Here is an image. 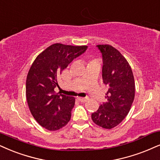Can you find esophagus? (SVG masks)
Wrapping results in <instances>:
<instances>
[{"label":"esophagus","instance_id":"obj_1","mask_svg":"<svg viewBox=\"0 0 160 160\" xmlns=\"http://www.w3.org/2000/svg\"><path fill=\"white\" fill-rule=\"evenodd\" d=\"M77 99H78L80 102H82V103H84V102H85L88 101V98H86L78 97V98H77Z\"/></svg>","mask_w":160,"mask_h":160}]
</instances>
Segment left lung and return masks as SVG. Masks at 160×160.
<instances>
[{
	"instance_id": "1",
	"label": "left lung",
	"mask_w": 160,
	"mask_h": 160,
	"mask_svg": "<svg viewBox=\"0 0 160 160\" xmlns=\"http://www.w3.org/2000/svg\"><path fill=\"white\" fill-rule=\"evenodd\" d=\"M103 59L102 78L108 86L107 102L92 113L93 122L105 129H111L125 118L131 110L135 96L133 72L126 58L113 47L97 45Z\"/></svg>"
}]
</instances>
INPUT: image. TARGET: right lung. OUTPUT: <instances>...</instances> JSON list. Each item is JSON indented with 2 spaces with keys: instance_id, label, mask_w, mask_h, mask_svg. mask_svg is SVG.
<instances>
[{
  "instance_id": "right-lung-1",
  "label": "right lung",
  "mask_w": 160,
  "mask_h": 160,
  "mask_svg": "<svg viewBox=\"0 0 160 160\" xmlns=\"http://www.w3.org/2000/svg\"><path fill=\"white\" fill-rule=\"evenodd\" d=\"M88 46L54 44L41 52L29 69L26 82V96L34 119L48 131H57L71 118L75 98L56 93L57 77Z\"/></svg>"
}]
</instances>
